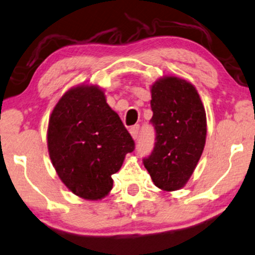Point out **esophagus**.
Returning a JSON list of instances; mask_svg holds the SVG:
<instances>
[{"instance_id":"1","label":"esophagus","mask_w":255,"mask_h":255,"mask_svg":"<svg viewBox=\"0 0 255 255\" xmlns=\"http://www.w3.org/2000/svg\"><path fill=\"white\" fill-rule=\"evenodd\" d=\"M138 131H139V127L137 125H136V126H132L130 129H129V132H130L132 139H135V141L138 137Z\"/></svg>"}]
</instances>
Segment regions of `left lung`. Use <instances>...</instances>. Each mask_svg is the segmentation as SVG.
I'll list each match as a JSON object with an SVG mask.
<instances>
[{"mask_svg":"<svg viewBox=\"0 0 255 255\" xmlns=\"http://www.w3.org/2000/svg\"><path fill=\"white\" fill-rule=\"evenodd\" d=\"M155 149L143 160L156 187L178 191L187 184L207 137L206 110L191 82L165 75L150 88Z\"/></svg>","mask_w":255,"mask_h":255,"instance_id":"8db88e82","label":"left lung"}]
</instances>
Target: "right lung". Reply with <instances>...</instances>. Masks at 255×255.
<instances>
[{
    "mask_svg": "<svg viewBox=\"0 0 255 255\" xmlns=\"http://www.w3.org/2000/svg\"><path fill=\"white\" fill-rule=\"evenodd\" d=\"M49 158L75 195L98 201L113 188L112 174L134 150V141L99 85L82 83L59 99L48 120Z\"/></svg>",
    "mask_w": 255,
    "mask_h": 255,
    "instance_id": "add662e5",
    "label": "right lung"
}]
</instances>
